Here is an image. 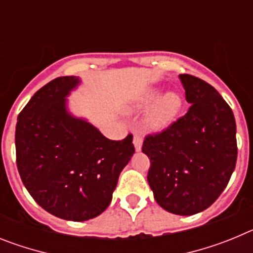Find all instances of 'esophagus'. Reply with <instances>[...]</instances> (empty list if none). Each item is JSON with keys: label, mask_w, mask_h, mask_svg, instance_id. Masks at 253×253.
Masks as SVG:
<instances>
[{"label": "esophagus", "mask_w": 253, "mask_h": 253, "mask_svg": "<svg viewBox=\"0 0 253 253\" xmlns=\"http://www.w3.org/2000/svg\"><path fill=\"white\" fill-rule=\"evenodd\" d=\"M133 143H134V147H135V151L139 152L142 149V144H143V137L140 134H135L133 138Z\"/></svg>", "instance_id": "esophagus-1"}]
</instances>
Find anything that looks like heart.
<instances>
[{"label": "heart", "mask_w": 253, "mask_h": 253, "mask_svg": "<svg viewBox=\"0 0 253 253\" xmlns=\"http://www.w3.org/2000/svg\"><path fill=\"white\" fill-rule=\"evenodd\" d=\"M160 96V91L157 90H148L147 92L143 93L139 97L134 109H143V107H148L149 105L153 104ZM181 107V99L178 95L173 92H169L165 96H162L158 100L154 106L152 107L151 113L148 114V119L147 123L152 129H162L169 124L172 120L175 119L177 113L180 111Z\"/></svg>", "instance_id": "1"}]
</instances>
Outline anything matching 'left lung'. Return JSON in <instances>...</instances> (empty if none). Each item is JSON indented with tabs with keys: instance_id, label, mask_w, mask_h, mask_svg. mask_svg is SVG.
<instances>
[{
	"instance_id": "left-lung-1",
	"label": "left lung",
	"mask_w": 253,
	"mask_h": 253,
	"mask_svg": "<svg viewBox=\"0 0 253 253\" xmlns=\"http://www.w3.org/2000/svg\"><path fill=\"white\" fill-rule=\"evenodd\" d=\"M190 107L184 116L144 138L148 184L156 202L169 213L193 215L215 202L237 162L236 120L211 84L180 75Z\"/></svg>"
}]
</instances>
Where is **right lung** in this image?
Masks as SVG:
<instances>
[{
    "instance_id": "right-lung-1",
    "label": "right lung",
    "mask_w": 253,
    "mask_h": 253,
    "mask_svg": "<svg viewBox=\"0 0 253 253\" xmlns=\"http://www.w3.org/2000/svg\"><path fill=\"white\" fill-rule=\"evenodd\" d=\"M78 84L66 76L38 90L17 116L15 146L20 177L35 202L58 218L84 222L109 207L135 149L131 134L107 139L68 114L66 96Z\"/></svg>"
}]
</instances>
